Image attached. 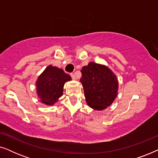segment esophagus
I'll list each match as a JSON object with an SVG mask.
<instances>
[{"instance_id":"obj_1","label":"esophagus","mask_w":158,"mask_h":158,"mask_svg":"<svg viewBox=\"0 0 158 158\" xmlns=\"http://www.w3.org/2000/svg\"><path fill=\"white\" fill-rule=\"evenodd\" d=\"M70 76H71V77H72V78H73V80H75V79H76V77H75V74H73V73H71Z\"/></svg>"}]
</instances>
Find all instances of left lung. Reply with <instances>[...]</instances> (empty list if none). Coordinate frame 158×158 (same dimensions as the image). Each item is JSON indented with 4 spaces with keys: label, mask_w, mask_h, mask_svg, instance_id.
<instances>
[{
    "label": "left lung",
    "mask_w": 158,
    "mask_h": 158,
    "mask_svg": "<svg viewBox=\"0 0 158 158\" xmlns=\"http://www.w3.org/2000/svg\"><path fill=\"white\" fill-rule=\"evenodd\" d=\"M81 83L86 103L91 109L102 111L110 106L118 95L116 75L104 64L90 62L82 68Z\"/></svg>",
    "instance_id": "left-lung-1"
}]
</instances>
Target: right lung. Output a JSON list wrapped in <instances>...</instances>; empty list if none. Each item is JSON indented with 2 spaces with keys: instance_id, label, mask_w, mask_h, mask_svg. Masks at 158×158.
Masks as SVG:
<instances>
[{
  "instance_id": "1",
  "label": "right lung",
  "mask_w": 158,
  "mask_h": 158,
  "mask_svg": "<svg viewBox=\"0 0 158 158\" xmlns=\"http://www.w3.org/2000/svg\"><path fill=\"white\" fill-rule=\"evenodd\" d=\"M71 80L62 69L47 66L36 81V94L41 102L47 106L55 104L63 94L64 83Z\"/></svg>"
}]
</instances>
